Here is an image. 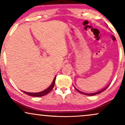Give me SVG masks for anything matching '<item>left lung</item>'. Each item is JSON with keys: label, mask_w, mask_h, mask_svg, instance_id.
I'll return each instance as SVG.
<instances>
[{"label": "left lung", "mask_w": 125, "mask_h": 125, "mask_svg": "<svg viewBox=\"0 0 125 125\" xmlns=\"http://www.w3.org/2000/svg\"><path fill=\"white\" fill-rule=\"evenodd\" d=\"M108 86H109V85L107 86L105 88H104V89H102V90H100V91L96 92H95V93H92V94H86V93H84V92H82L80 91V90H79L78 89H77L76 88V87H74V88H75V89L78 92L81 93V94H85V95H87V96H94V95H96V94H100V93H102V92H104V90H105V89H107V87H108Z\"/></svg>", "instance_id": "8db88e82"}]
</instances>
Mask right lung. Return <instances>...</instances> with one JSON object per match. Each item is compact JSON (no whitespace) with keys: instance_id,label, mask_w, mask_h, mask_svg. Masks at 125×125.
<instances>
[{"instance_id":"1","label":"right lung","mask_w":125,"mask_h":125,"mask_svg":"<svg viewBox=\"0 0 125 125\" xmlns=\"http://www.w3.org/2000/svg\"><path fill=\"white\" fill-rule=\"evenodd\" d=\"M56 77V76L54 77L53 81L51 85L48 88H47L46 89L43 90V91L40 92H37V93H30V92H26L23 91V90H21V91H22L23 92L25 93V94H28V95L31 96H33V97H41V96H43L46 95V94H48L50 92H51V90L53 89V87H54V83H55Z\"/></svg>"}]
</instances>
